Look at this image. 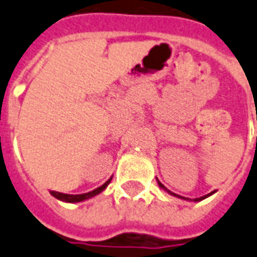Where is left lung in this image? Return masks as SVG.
Returning a JSON list of instances; mask_svg holds the SVG:
<instances>
[{"mask_svg": "<svg viewBox=\"0 0 257 257\" xmlns=\"http://www.w3.org/2000/svg\"><path fill=\"white\" fill-rule=\"evenodd\" d=\"M158 186H160V188H161V190L167 191V192H168V194H169V195H173V196H177V198H180V199L188 200V198H184V196H180V195L173 194L172 191H169V190H168V188H165V187H164L163 184H161V183H158ZM214 192H215V191H213V192H210V194H207V195H203V196H200V198H195V199H190V200H192V202H200V200H203V199H206V198H209L210 195H213Z\"/></svg>", "mask_w": 257, "mask_h": 257, "instance_id": "left-lung-1", "label": "left lung"}]
</instances>
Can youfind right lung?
Instances as JSON below:
<instances>
[{
  "label": "right lung",
  "mask_w": 257,
  "mask_h": 257,
  "mask_svg": "<svg viewBox=\"0 0 257 257\" xmlns=\"http://www.w3.org/2000/svg\"><path fill=\"white\" fill-rule=\"evenodd\" d=\"M112 179V177H111ZM109 180H107L104 183L103 186L99 187V188H96V190L90 191V192H86V194H80V195H70V194H62V192H57V191H51V195H53L54 198H57L58 200H62V202H66V203H78V202H84V200H88L90 198H94L96 195L101 194L105 188L109 184Z\"/></svg>",
  "instance_id": "1"
}]
</instances>
